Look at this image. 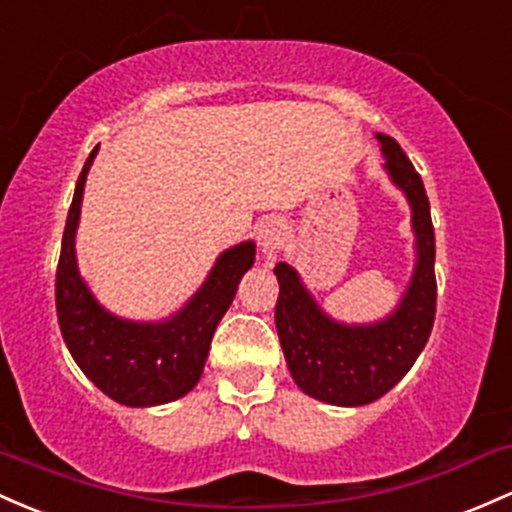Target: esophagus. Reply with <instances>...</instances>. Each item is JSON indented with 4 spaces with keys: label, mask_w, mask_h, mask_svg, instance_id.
I'll list each match as a JSON object with an SVG mask.
<instances>
[{
    "label": "esophagus",
    "mask_w": 512,
    "mask_h": 512,
    "mask_svg": "<svg viewBox=\"0 0 512 512\" xmlns=\"http://www.w3.org/2000/svg\"><path fill=\"white\" fill-rule=\"evenodd\" d=\"M284 238V223L277 221V218H267V221L260 223L257 228V243H260V252L262 257H272L277 252L279 243Z\"/></svg>",
    "instance_id": "34e87169"
}]
</instances>
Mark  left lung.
Masks as SVG:
<instances>
[{
    "label": "left lung",
    "instance_id": "obj_1",
    "mask_svg": "<svg viewBox=\"0 0 512 512\" xmlns=\"http://www.w3.org/2000/svg\"><path fill=\"white\" fill-rule=\"evenodd\" d=\"M376 140L386 157L384 170L413 213L418 260L396 311L367 325L340 323L318 306L294 267L286 262L274 267L279 279L274 323L289 372L303 393L333 406H367L389 393L423 352L435 323V230L428 194L401 145L384 133H376Z\"/></svg>",
    "mask_w": 512,
    "mask_h": 512
}]
</instances>
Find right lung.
<instances>
[{"instance_id": "add662e5", "label": "right lung", "mask_w": 512, "mask_h": 512, "mask_svg": "<svg viewBox=\"0 0 512 512\" xmlns=\"http://www.w3.org/2000/svg\"><path fill=\"white\" fill-rule=\"evenodd\" d=\"M94 155L97 148L77 179L55 272L60 333L77 367L116 403L148 408L177 401L199 384L213 330L233 303L243 274L255 262V243L247 240L221 252L206 282L174 316L157 323L114 316L84 284L75 255L84 182Z\"/></svg>"}]
</instances>
